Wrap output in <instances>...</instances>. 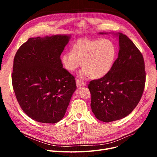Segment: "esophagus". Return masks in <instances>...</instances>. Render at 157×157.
<instances>
[{
	"instance_id": "34e87169",
	"label": "esophagus",
	"mask_w": 157,
	"mask_h": 157,
	"mask_svg": "<svg viewBox=\"0 0 157 157\" xmlns=\"http://www.w3.org/2000/svg\"><path fill=\"white\" fill-rule=\"evenodd\" d=\"M76 85H77L78 87H79V86H85L86 85L85 83H84V82H83V81H81L78 80V79L76 80Z\"/></svg>"
}]
</instances>
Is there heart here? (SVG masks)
<instances>
[{
  "label": "heart",
  "mask_w": 157,
  "mask_h": 157,
  "mask_svg": "<svg viewBox=\"0 0 157 157\" xmlns=\"http://www.w3.org/2000/svg\"><path fill=\"white\" fill-rule=\"evenodd\" d=\"M117 54L116 46L108 39H85L76 41L72 51L65 52L61 56V62L66 70L73 72L83 62L84 67L78 72V77L83 79L91 76L99 79L111 71Z\"/></svg>",
  "instance_id": "obj_1"
}]
</instances>
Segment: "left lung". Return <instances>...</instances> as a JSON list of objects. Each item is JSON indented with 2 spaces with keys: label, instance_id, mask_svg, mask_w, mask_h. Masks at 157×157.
I'll list each match as a JSON object with an SVG mask.
<instances>
[{
  "label": "left lung",
  "instance_id": "1",
  "mask_svg": "<svg viewBox=\"0 0 157 157\" xmlns=\"http://www.w3.org/2000/svg\"><path fill=\"white\" fill-rule=\"evenodd\" d=\"M98 34H111L119 41L118 58L111 71L88 85L93 113L97 119L108 123L126 117L138 104L145 85V67L141 53L126 35Z\"/></svg>",
  "mask_w": 157,
  "mask_h": 157
}]
</instances>
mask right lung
I'll return each mask as SVG.
<instances>
[{
	"mask_svg": "<svg viewBox=\"0 0 157 157\" xmlns=\"http://www.w3.org/2000/svg\"><path fill=\"white\" fill-rule=\"evenodd\" d=\"M71 35L29 38L16 52L12 83L22 110L40 123L64 117L76 90L74 77L63 68L60 55Z\"/></svg>",
	"mask_w": 157,
	"mask_h": 157,
	"instance_id": "add662e5",
	"label": "right lung"
}]
</instances>
